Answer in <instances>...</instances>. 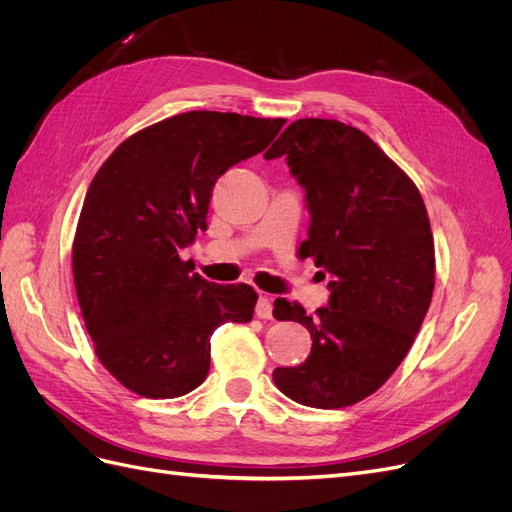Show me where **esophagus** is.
<instances>
[{
  "label": "esophagus",
  "mask_w": 512,
  "mask_h": 512,
  "mask_svg": "<svg viewBox=\"0 0 512 512\" xmlns=\"http://www.w3.org/2000/svg\"><path fill=\"white\" fill-rule=\"evenodd\" d=\"M256 316L262 318V320H269L273 316V303H271V297H267V294H260V297H258Z\"/></svg>",
  "instance_id": "esophagus-1"
}]
</instances>
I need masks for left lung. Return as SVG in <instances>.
I'll return each instance as SVG.
<instances>
[{"label": "left lung", "instance_id": "left-lung-1", "mask_svg": "<svg viewBox=\"0 0 512 512\" xmlns=\"http://www.w3.org/2000/svg\"><path fill=\"white\" fill-rule=\"evenodd\" d=\"M286 156L312 220L301 258L331 275L329 305L307 316L277 299V320L301 322L312 352L275 367L273 382L309 408L356 404L393 376L421 329L436 280L423 196L371 138L335 119H297L265 153Z\"/></svg>", "mask_w": 512, "mask_h": 512}]
</instances>
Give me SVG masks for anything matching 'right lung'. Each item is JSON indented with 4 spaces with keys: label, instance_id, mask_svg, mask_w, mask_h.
Returning <instances> with one entry per match:
<instances>
[{
    "label": "right lung",
    "instance_id": "right-lung-1",
    "mask_svg": "<svg viewBox=\"0 0 512 512\" xmlns=\"http://www.w3.org/2000/svg\"><path fill=\"white\" fill-rule=\"evenodd\" d=\"M284 123L181 113L126 138L91 181L72 243L74 288L100 363L132 393L194 391L209 374L213 331L252 320V286L207 282L179 252L207 228L215 181Z\"/></svg>",
    "mask_w": 512,
    "mask_h": 512
}]
</instances>
